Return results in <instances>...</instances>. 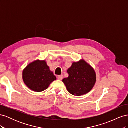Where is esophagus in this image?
Returning a JSON list of instances; mask_svg holds the SVG:
<instances>
[{"label": "esophagus", "instance_id": "esophagus-1", "mask_svg": "<svg viewBox=\"0 0 128 128\" xmlns=\"http://www.w3.org/2000/svg\"><path fill=\"white\" fill-rule=\"evenodd\" d=\"M62 78H63L62 75H59L58 76V79L59 80H62Z\"/></svg>", "mask_w": 128, "mask_h": 128}]
</instances>
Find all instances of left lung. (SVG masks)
I'll return each instance as SVG.
<instances>
[{
  "instance_id": "8db88e82",
  "label": "left lung",
  "mask_w": 128,
  "mask_h": 128,
  "mask_svg": "<svg viewBox=\"0 0 128 128\" xmlns=\"http://www.w3.org/2000/svg\"><path fill=\"white\" fill-rule=\"evenodd\" d=\"M67 72L69 76L62 82L72 94L80 96L86 94L94 88L96 82L95 71L84 60L73 62Z\"/></svg>"
}]
</instances>
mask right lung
Here are the masks:
<instances>
[{
    "instance_id": "right-lung-1",
    "label": "right lung",
    "mask_w": 128,
    "mask_h": 128,
    "mask_svg": "<svg viewBox=\"0 0 128 128\" xmlns=\"http://www.w3.org/2000/svg\"><path fill=\"white\" fill-rule=\"evenodd\" d=\"M22 78L27 87L37 92L47 89L50 84L56 80L46 62L39 60L27 66L23 70Z\"/></svg>"
}]
</instances>
